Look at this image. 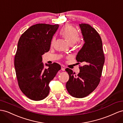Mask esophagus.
Wrapping results in <instances>:
<instances>
[{
  "label": "esophagus",
  "mask_w": 123,
  "mask_h": 123,
  "mask_svg": "<svg viewBox=\"0 0 123 123\" xmlns=\"http://www.w3.org/2000/svg\"><path fill=\"white\" fill-rule=\"evenodd\" d=\"M65 69V66H64V65H61V70H62V71H64Z\"/></svg>",
  "instance_id": "1"
}]
</instances>
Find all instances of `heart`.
<instances>
[{"label":"heart","instance_id":"b5f03b06","mask_svg":"<svg viewBox=\"0 0 123 123\" xmlns=\"http://www.w3.org/2000/svg\"><path fill=\"white\" fill-rule=\"evenodd\" d=\"M61 34L68 42L70 45H73L75 42L79 43L81 40V37L78 35V32L75 27L71 25H66L61 30ZM55 42V38H52L51 46H54Z\"/></svg>","mask_w":123,"mask_h":123}]
</instances>
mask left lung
Here are the masks:
<instances>
[{
  "label": "left lung",
  "instance_id": "left-lung-1",
  "mask_svg": "<svg viewBox=\"0 0 123 123\" xmlns=\"http://www.w3.org/2000/svg\"><path fill=\"white\" fill-rule=\"evenodd\" d=\"M85 44L78 52L76 60L83 63L77 75L72 69L65 71L69 75L66 87L69 94L76 98H83L95 90L100 82L105 62L101 38L96 30L86 24H79Z\"/></svg>",
  "mask_w": 123,
  "mask_h": 123
}]
</instances>
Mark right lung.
Here are the masks:
<instances>
[{
    "instance_id": "1",
    "label": "right lung",
    "mask_w": 123,
    "mask_h": 123,
    "mask_svg": "<svg viewBox=\"0 0 123 123\" xmlns=\"http://www.w3.org/2000/svg\"><path fill=\"white\" fill-rule=\"evenodd\" d=\"M58 24H37L29 27L20 37L14 58V66L22 92L31 100L38 101L49 93V83L61 69L59 64H46L42 55L50 49L51 41Z\"/></svg>"
}]
</instances>
